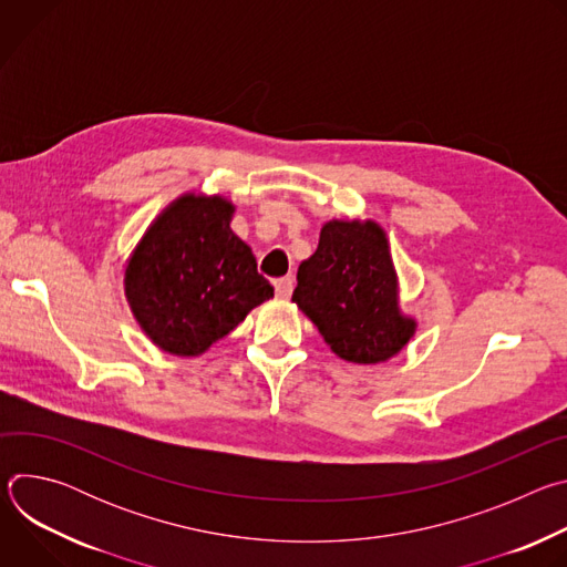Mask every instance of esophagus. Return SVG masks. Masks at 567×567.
<instances>
[{
  "label": "esophagus",
  "mask_w": 567,
  "mask_h": 567,
  "mask_svg": "<svg viewBox=\"0 0 567 567\" xmlns=\"http://www.w3.org/2000/svg\"><path fill=\"white\" fill-rule=\"evenodd\" d=\"M274 287H276L278 298H289L293 291V278H289V276L278 278V280H274Z\"/></svg>",
  "instance_id": "esophagus-1"
}]
</instances>
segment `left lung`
<instances>
[{"label":"left lung","mask_w":567,"mask_h":567,"mask_svg":"<svg viewBox=\"0 0 567 567\" xmlns=\"http://www.w3.org/2000/svg\"><path fill=\"white\" fill-rule=\"evenodd\" d=\"M291 300L350 363H383L417 330L415 318L399 309L388 237L372 219L322 224L318 249L298 267Z\"/></svg>","instance_id":"obj_1"}]
</instances>
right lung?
I'll return each mask as SVG.
<instances>
[{"label": "right lung", "instance_id": "obj_1", "mask_svg": "<svg viewBox=\"0 0 567 567\" xmlns=\"http://www.w3.org/2000/svg\"><path fill=\"white\" fill-rule=\"evenodd\" d=\"M235 206L186 193L161 213L125 267V298L168 354L199 357L274 296L258 262L233 230Z\"/></svg>", "mask_w": 567, "mask_h": 567}]
</instances>
